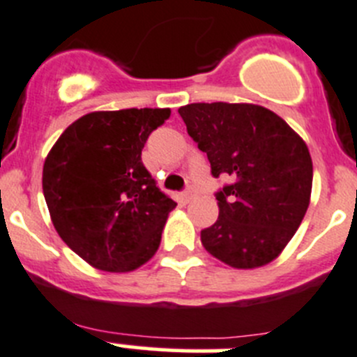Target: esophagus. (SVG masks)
<instances>
[{"label": "esophagus", "mask_w": 357, "mask_h": 357, "mask_svg": "<svg viewBox=\"0 0 357 357\" xmlns=\"http://www.w3.org/2000/svg\"><path fill=\"white\" fill-rule=\"evenodd\" d=\"M183 197H185L186 202L192 201V199H195V197H197V188H195L194 185H190L188 188H186L185 194H183Z\"/></svg>", "instance_id": "34e87169"}]
</instances>
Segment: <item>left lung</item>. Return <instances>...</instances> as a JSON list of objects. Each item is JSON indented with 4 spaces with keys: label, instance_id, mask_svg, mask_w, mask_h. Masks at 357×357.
Here are the masks:
<instances>
[{
    "label": "left lung",
    "instance_id": "8db88e82",
    "mask_svg": "<svg viewBox=\"0 0 357 357\" xmlns=\"http://www.w3.org/2000/svg\"><path fill=\"white\" fill-rule=\"evenodd\" d=\"M188 135L211 163L218 220L201 231L213 257L238 269L278 257L310 204L314 167L298 133L254 103H190L179 107Z\"/></svg>",
    "mask_w": 357,
    "mask_h": 357
}]
</instances>
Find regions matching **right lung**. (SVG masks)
<instances>
[{
	"mask_svg": "<svg viewBox=\"0 0 357 357\" xmlns=\"http://www.w3.org/2000/svg\"><path fill=\"white\" fill-rule=\"evenodd\" d=\"M171 109L89 112L43 163V197L59 238L96 269L125 273L155 255L176 202L142 163L149 133Z\"/></svg>",
	"mask_w": 357,
	"mask_h": 357,
	"instance_id": "1",
	"label": "right lung"
}]
</instances>
